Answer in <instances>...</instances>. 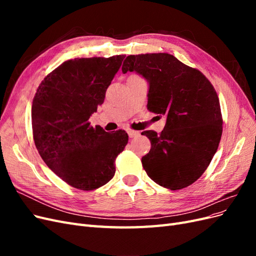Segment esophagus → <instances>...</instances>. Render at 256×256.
Masks as SVG:
<instances>
[{
  "label": "esophagus",
  "instance_id": "1",
  "mask_svg": "<svg viewBox=\"0 0 256 256\" xmlns=\"http://www.w3.org/2000/svg\"><path fill=\"white\" fill-rule=\"evenodd\" d=\"M127 132H128L130 138H136L138 136H140V132H138V131H136V130H132V129H128Z\"/></svg>",
  "mask_w": 256,
  "mask_h": 256
}]
</instances>
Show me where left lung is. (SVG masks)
Returning <instances> with one entry per match:
<instances>
[{
	"label": "left lung",
	"instance_id": "8db88e82",
	"mask_svg": "<svg viewBox=\"0 0 256 256\" xmlns=\"http://www.w3.org/2000/svg\"><path fill=\"white\" fill-rule=\"evenodd\" d=\"M122 72H136L148 81L147 110L166 118L159 134L142 132L152 143L142 158L145 172L170 190L188 187L206 171L221 140L223 120L212 84L168 53L129 56Z\"/></svg>",
	"mask_w": 256,
	"mask_h": 256
}]
</instances>
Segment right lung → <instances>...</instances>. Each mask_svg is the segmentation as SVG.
I'll list each match as a JSON object with an SVG mask.
<instances>
[{"instance_id":"add662e5","label":"right lung","mask_w":256,"mask_h":256,"mask_svg":"<svg viewBox=\"0 0 256 256\" xmlns=\"http://www.w3.org/2000/svg\"><path fill=\"white\" fill-rule=\"evenodd\" d=\"M125 56L68 60L42 81L32 104L36 148L52 172L74 188L90 191L109 182L115 159L128 143L125 130L113 134L90 126Z\"/></svg>"}]
</instances>
